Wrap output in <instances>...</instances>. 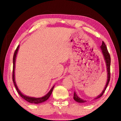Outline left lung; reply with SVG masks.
<instances>
[{
    "label": "left lung",
    "instance_id": "1",
    "mask_svg": "<svg viewBox=\"0 0 121 121\" xmlns=\"http://www.w3.org/2000/svg\"><path fill=\"white\" fill-rule=\"evenodd\" d=\"M100 48H101V50L102 54V55H103L104 60H105V62H106V68H107V83H106V84L105 86V87H104L103 91H102V92L100 93V95H98L97 97H96V98H95L94 100L98 99V98H100L102 95H103L104 92H105V91L106 89V87H107L108 83H109V82L110 81V56L109 53H108L107 47H106L105 43H104V42H102L101 46H100ZM73 99H74L76 102H79V103H84V102H86V100H83L78 97L76 93L75 92H74V94H73Z\"/></svg>",
    "mask_w": 121,
    "mask_h": 121
}]
</instances>
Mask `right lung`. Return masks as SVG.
<instances>
[{
	"mask_svg": "<svg viewBox=\"0 0 121 121\" xmlns=\"http://www.w3.org/2000/svg\"><path fill=\"white\" fill-rule=\"evenodd\" d=\"M19 45L17 47L16 50L15 51V52L14 53V56H13V83L14 84V85H15V88L16 90H17L18 93L19 94V95L21 96V97L24 99L26 101H27L28 102H30V103L31 104H38L40 103H42L44 101H46L48 100L49 97H50V95L52 94V92L53 91V90L54 89V85L51 88V89L50 90V91L48 92L45 95L43 96V97H40V98H35V97H29V96H26V95H23L21 91H20V90L18 88L17 85H16V82H15V61H16V56H17V52H18V50H19Z\"/></svg>",
	"mask_w": 121,
	"mask_h": 121,
	"instance_id": "obj_1",
	"label": "right lung"
}]
</instances>
